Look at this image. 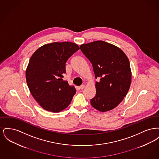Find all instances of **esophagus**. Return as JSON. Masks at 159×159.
<instances>
[{"mask_svg":"<svg viewBox=\"0 0 159 159\" xmlns=\"http://www.w3.org/2000/svg\"><path fill=\"white\" fill-rule=\"evenodd\" d=\"M84 87H85V85H84V84H82V85H81V86H79V89H84Z\"/></svg>","mask_w":159,"mask_h":159,"instance_id":"1","label":"esophagus"}]
</instances>
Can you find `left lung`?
Masks as SVG:
<instances>
[{
	"mask_svg": "<svg viewBox=\"0 0 159 159\" xmlns=\"http://www.w3.org/2000/svg\"><path fill=\"white\" fill-rule=\"evenodd\" d=\"M80 50L90 61L96 79V95L91 104L101 112L118 106L128 92L132 73L129 61L118 47L98 40L83 44Z\"/></svg>",
	"mask_w": 159,
	"mask_h": 159,
	"instance_id": "obj_1",
	"label": "left lung"
}]
</instances>
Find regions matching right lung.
Here are the masks:
<instances>
[{
	"mask_svg": "<svg viewBox=\"0 0 159 159\" xmlns=\"http://www.w3.org/2000/svg\"><path fill=\"white\" fill-rule=\"evenodd\" d=\"M79 49L74 43L54 42L41 46L32 55L26 81L33 98L46 110L58 113L70 105L76 89L62 78L67 61Z\"/></svg>",
	"mask_w": 159,
	"mask_h": 159,
	"instance_id": "1",
	"label": "right lung"
}]
</instances>
